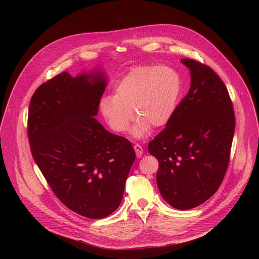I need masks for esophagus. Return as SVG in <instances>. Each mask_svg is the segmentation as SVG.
I'll return each instance as SVG.
<instances>
[{"label": "esophagus", "mask_w": 259, "mask_h": 259, "mask_svg": "<svg viewBox=\"0 0 259 259\" xmlns=\"http://www.w3.org/2000/svg\"><path fill=\"white\" fill-rule=\"evenodd\" d=\"M135 150H136V153H137V156L138 157H142V155H143V153H144V149L143 148L140 146V145H136L135 147Z\"/></svg>", "instance_id": "34e87169"}]
</instances>
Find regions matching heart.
<instances>
[{"instance_id":"heart-1","label":"heart","mask_w":259,"mask_h":259,"mask_svg":"<svg viewBox=\"0 0 259 259\" xmlns=\"http://www.w3.org/2000/svg\"><path fill=\"white\" fill-rule=\"evenodd\" d=\"M181 91V76L171 68H135L114 85L112 96L101 100L100 111L111 130L124 133L133 120V109L138 119L132 133L142 139L151 125L160 127L169 121Z\"/></svg>"}]
</instances>
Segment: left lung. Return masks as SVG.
<instances>
[{
	"mask_svg": "<svg viewBox=\"0 0 259 259\" xmlns=\"http://www.w3.org/2000/svg\"><path fill=\"white\" fill-rule=\"evenodd\" d=\"M181 62L190 72L189 91L148 151L159 162L156 183L161 196L185 210L206 201L222 185L235 118L221 77L194 60Z\"/></svg>",
	"mask_w": 259,
	"mask_h": 259,
	"instance_id": "1",
	"label": "left lung"
}]
</instances>
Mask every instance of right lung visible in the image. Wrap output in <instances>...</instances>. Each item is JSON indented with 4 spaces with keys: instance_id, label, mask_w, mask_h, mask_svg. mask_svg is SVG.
<instances>
[{
    "instance_id": "right-lung-1",
    "label": "right lung",
    "mask_w": 259,
    "mask_h": 259,
    "mask_svg": "<svg viewBox=\"0 0 259 259\" xmlns=\"http://www.w3.org/2000/svg\"><path fill=\"white\" fill-rule=\"evenodd\" d=\"M108 77L101 69L67 72L40 84L29 108L36 163L58 198L84 218L109 217L123 196L136 152L130 141L97 119Z\"/></svg>"
}]
</instances>
